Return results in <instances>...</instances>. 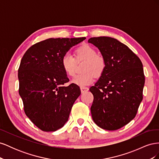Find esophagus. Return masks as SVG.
Here are the masks:
<instances>
[{"mask_svg": "<svg viewBox=\"0 0 159 159\" xmlns=\"http://www.w3.org/2000/svg\"><path fill=\"white\" fill-rule=\"evenodd\" d=\"M81 93H84L85 91H87L89 90V88L88 87H81Z\"/></svg>", "mask_w": 159, "mask_h": 159, "instance_id": "34e87169", "label": "esophagus"}]
</instances>
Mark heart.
Instances as JSON below:
<instances>
[{
	"label": "heart",
	"mask_w": 159,
	"mask_h": 159,
	"mask_svg": "<svg viewBox=\"0 0 159 159\" xmlns=\"http://www.w3.org/2000/svg\"><path fill=\"white\" fill-rule=\"evenodd\" d=\"M85 61L82 66L83 74L77 75L72 83L84 87L93 82L94 78H99L106 68V61L102 56L97 54L94 48L85 44L75 51V57L69 54H65L61 59V68L67 75L74 77L75 74L76 61Z\"/></svg>",
	"instance_id": "heart-1"
}]
</instances>
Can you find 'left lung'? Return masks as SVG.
Instances as JSON below:
<instances>
[{
	"label": "left lung",
	"instance_id": "8db88e82",
	"mask_svg": "<svg viewBox=\"0 0 159 159\" xmlns=\"http://www.w3.org/2000/svg\"><path fill=\"white\" fill-rule=\"evenodd\" d=\"M98 48L106 61V68L94 86L91 113L99 127L115 131L136 116L143 100L145 75L139 57L115 38L100 36L88 40Z\"/></svg>",
	"mask_w": 159,
	"mask_h": 159
}]
</instances>
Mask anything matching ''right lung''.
<instances>
[{"mask_svg": "<svg viewBox=\"0 0 159 159\" xmlns=\"http://www.w3.org/2000/svg\"><path fill=\"white\" fill-rule=\"evenodd\" d=\"M83 38H49L36 43L24 54L18 68V92L26 116L43 131H55L68 121L81 94L78 85L64 86L69 79L61 59Z\"/></svg>", "mask_w": 159, "mask_h": 159, "instance_id": "right-lung-1", "label": "right lung"}]
</instances>
